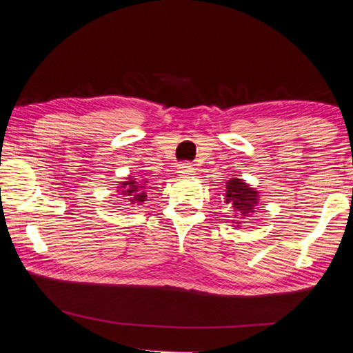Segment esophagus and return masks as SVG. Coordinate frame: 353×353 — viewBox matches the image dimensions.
<instances>
[{"label": "esophagus", "instance_id": "esophagus-1", "mask_svg": "<svg viewBox=\"0 0 353 353\" xmlns=\"http://www.w3.org/2000/svg\"><path fill=\"white\" fill-rule=\"evenodd\" d=\"M179 174H181L182 177H190V176H194V168L193 165L190 163H183L179 166Z\"/></svg>", "mask_w": 353, "mask_h": 353}]
</instances>
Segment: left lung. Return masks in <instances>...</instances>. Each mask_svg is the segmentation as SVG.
I'll list each match as a JSON object with an SVG mask.
<instances>
[{
  "instance_id": "left-lung-1",
  "label": "left lung",
  "mask_w": 353,
  "mask_h": 353,
  "mask_svg": "<svg viewBox=\"0 0 353 353\" xmlns=\"http://www.w3.org/2000/svg\"><path fill=\"white\" fill-rule=\"evenodd\" d=\"M260 191H256L252 185L244 182L243 179L230 177V181L225 182L224 204L232 208V227L240 229L244 218L252 216L259 210Z\"/></svg>"
}]
</instances>
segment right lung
Masks as SVG:
<instances>
[{
    "label": "right lung",
    "instance_id": "add662e5",
    "mask_svg": "<svg viewBox=\"0 0 353 353\" xmlns=\"http://www.w3.org/2000/svg\"><path fill=\"white\" fill-rule=\"evenodd\" d=\"M117 193L123 196L124 202H129L130 205H143L148 201V179H139L135 176L126 177L124 182H118Z\"/></svg>",
    "mask_w": 353,
    "mask_h": 353
}]
</instances>
